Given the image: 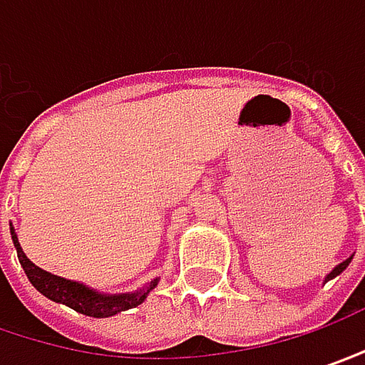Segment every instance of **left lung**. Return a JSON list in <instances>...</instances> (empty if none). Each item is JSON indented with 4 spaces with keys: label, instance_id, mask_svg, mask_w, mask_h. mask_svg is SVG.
<instances>
[{
    "label": "left lung",
    "instance_id": "left-lung-1",
    "mask_svg": "<svg viewBox=\"0 0 365 365\" xmlns=\"http://www.w3.org/2000/svg\"><path fill=\"white\" fill-rule=\"evenodd\" d=\"M349 262H351V257H349V259H345V262H343V263H339V265H337V267H335V269H333V272H331V274H329V276L325 277V282H327V279H331V277L339 276L341 272H343V269H345V267L349 265Z\"/></svg>",
    "mask_w": 365,
    "mask_h": 365
}]
</instances>
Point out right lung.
<instances>
[{
    "label": "right lung",
    "instance_id": "right-lung-1",
    "mask_svg": "<svg viewBox=\"0 0 365 365\" xmlns=\"http://www.w3.org/2000/svg\"><path fill=\"white\" fill-rule=\"evenodd\" d=\"M11 239H14V247L18 251V259L20 265L24 267L26 276L30 279V284L38 290L42 296L61 302V304H67L69 309L77 310L81 314H88V317H96V319H106V317H112L116 312L122 310L135 309L138 307L147 294L151 292L153 288L157 286V279H153L151 284L143 290H138L135 294H120V296H103V294H96L93 290H89L86 286L71 282V279H65V277L53 276L44 269L36 267L34 263L30 262L24 255L22 247L18 243V237L11 229Z\"/></svg>",
    "mask_w": 365,
    "mask_h": 365
}]
</instances>
